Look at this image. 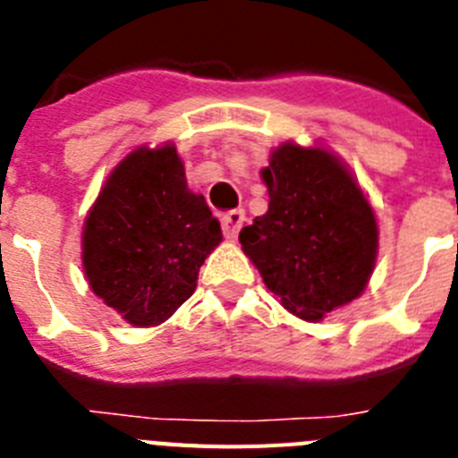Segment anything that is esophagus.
<instances>
[{"label": "esophagus", "mask_w": 458, "mask_h": 458, "mask_svg": "<svg viewBox=\"0 0 458 458\" xmlns=\"http://www.w3.org/2000/svg\"><path fill=\"white\" fill-rule=\"evenodd\" d=\"M242 222H245V210L241 208L229 210V213L222 216V232H225V236L229 238V241H233V238L238 236Z\"/></svg>", "instance_id": "esophagus-1"}]
</instances>
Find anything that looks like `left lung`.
<instances>
[{
    "label": "left lung",
    "instance_id": "1",
    "mask_svg": "<svg viewBox=\"0 0 458 458\" xmlns=\"http://www.w3.org/2000/svg\"><path fill=\"white\" fill-rule=\"evenodd\" d=\"M261 176L268 213L241 229L242 252L286 310L321 321L369 282L378 248L374 210L323 148L282 144Z\"/></svg>",
    "mask_w": 458,
    "mask_h": 458
}]
</instances>
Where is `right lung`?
I'll list each match as a JSON object with an SVG mask.
<instances>
[{
  "mask_svg": "<svg viewBox=\"0 0 458 458\" xmlns=\"http://www.w3.org/2000/svg\"><path fill=\"white\" fill-rule=\"evenodd\" d=\"M220 241V222L188 190L176 148H137L87 216L84 273L125 321L156 326L194 293L201 264Z\"/></svg>",
  "mask_w": 458,
  "mask_h": 458,
  "instance_id": "obj_1",
  "label": "right lung"
}]
</instances>
